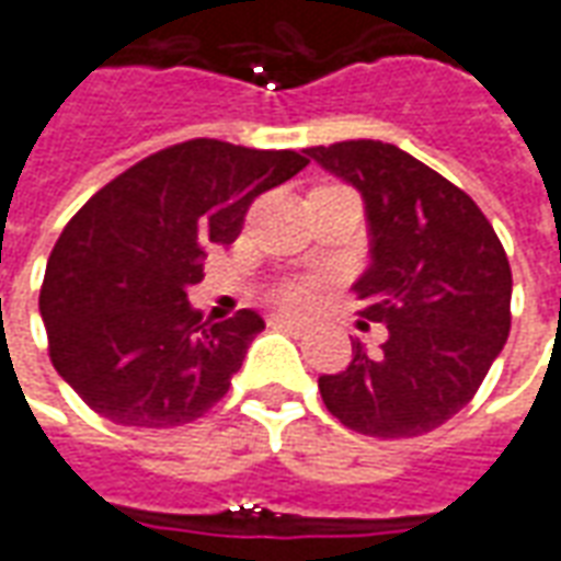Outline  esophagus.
Segmentation results:
<instances>
[{
	"label": "esophagus",
	"mask_w": 561,
	"mask_h": 561,
	"mask_svg": "<svg viewBox=\"0 0 561 561\" xmlns=\"http://www.w3.org/2000/svg\"><path fill=\"white\" fill-rule=\"evenodd\" d=\"M272 327H284V330H296L302 332L308 323H305L302 318H296V314H272V320H268Z\"/></svg>",
	"instance_id": "34e87169"
}]
</instances>
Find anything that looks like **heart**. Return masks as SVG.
I'll return each instance as SVG.
<instances>
[{"mask_svg": "<svg viewBox=\"0 0 561 561\" xmlns=\"http://www.w3.org/2000/svg\"><path fill=\"white\" fill-rule=\"evenodd\" d=\"M274 299L284 305H308L314 299V284L311 280H287L274 289Z\"/></svg>", "mask_w": 561, "mask_h": 561, "instance_id": "obj_1", "label": "heart"}]
</instances>
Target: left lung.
<instances>
[{"instance_id":"1","label":"left lung","mask_w":561,"mask_h":561,"mask_svg":"<svg viewBox=\"0 0 561 561\" xmlns=\"http://www.w3.org/2000/svg\"><path fill=\"white\" fill-rule=\"evenodd\" d=\"M305 156L360 192L373 262L354 293L363 318L388 327L378 351L354 342V360L318 378L320 397L357 434H427L473 400L507 342V253L467 192L391 142Z\"/></svg>"}]
</instances>
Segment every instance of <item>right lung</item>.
<instances>
[{"label": "right lung", "mask_w": 561, "mask_h": 561, "mask_svg": "<svg viewBox=\"0 0 561 561\" xmlns=\"http://www.w3.org/2000/svg\"><path fill=\"white\" fill-rule=\"evenodd\" d=\"M308 164L289 149L188 140L103 185L54 243L38 311L54 369L96 415L176 427L229 391L265 320H201L185 289L210 247L241 234L253 198Z\"/></svg>", "instance_id": "add662e5"}]
</instances>
